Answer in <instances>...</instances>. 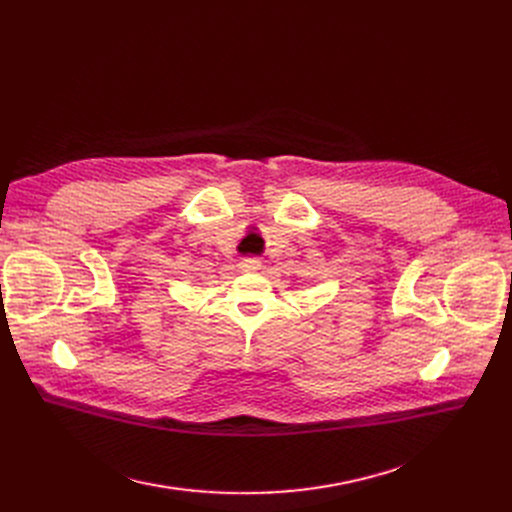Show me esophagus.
Segmentation results:
<instances>
[{
    "label": "esophagus",
    "mask_w": 512,
    "mask_h": 512,
    "mask_svg": "<svg viewBox=\"0 0 512 512\" xmlns=\"http://www.w3.org/2000/svg\"><path fill=\"white\" fill-rule=\"evenodd\" d=\"M238 265H240L242 272H257L261 267V259L259 257H245V259H240Z\"/></svg>",
    "instance_id": "esophagus-1"
}]
</instances>
